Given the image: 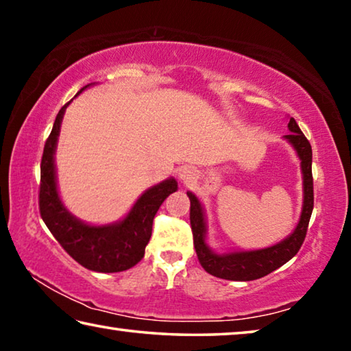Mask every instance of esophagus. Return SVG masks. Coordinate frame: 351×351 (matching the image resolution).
<instances>
[{
    "mask_svg": "<svg viewBox=\"0 0 351 351\" xmlns=\"http://www.w3.org/2000/svg\"><path fill=\"white\" fill-rule=\"evenodd\" d=\"M180 180L184 182V184H189L195 180V171L192 167H182L180 170Z\"/></svg>",
    "mask_w": 351,
    "mask_h": 351,
    "instance_id": "1",
    "label": "esophagus"
}]
</instances>
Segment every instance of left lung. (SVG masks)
<instances>
[{
    "instance_id": "1",
    "label": "left lung",
    "mask_w": 351,
    "mask_h": 351,
    "mask_svg": "<svg viewBox=\"0 0 351 351\" xmlns=\"http://www.w3.org/2000/svg\"><path fill=\"white\" fill-rule=\"evenodd\" d=\"M289 134L285 136L291 145L295 148L302 161V173H304V209H302L300 221L288 239L266 249L260 251H246V252H230V254H215L206 245V223L198 198L192 192H187L190 199V226L193 234V246L197 251L198 260L206 272L224 278V280L247 282L255 278L265 277L272 271L280 268L294 255L299 252L300 246L304 245L306 237L308 223H310L313 206H314V192H313V152L311 145L302 130L297 125L294 117L289 119L288 123Z\"/></svg>"
}]
</instances>
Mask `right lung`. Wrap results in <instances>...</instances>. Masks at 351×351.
<instances>
[{
    "label": "right lung",
    "instance_id": "right-lung-1",
    "mask_svg": "<svg viewBox=\"0 0 351 351\" xmlns=\"http://www.w3.org/2000/svg\"><path fill=\"white\" fill-rule=\"evenodd\" d=\"M83 86L79 93L85 88ZM64 104L56 117L49 138L46 139L40 167L38 207L47 229L60 246L83 268L96 272H121L133 268L144 257L145 246L152 237L153 218L164 199L176 192L178 182L171 180L148 189L136 201L128 215L116 224L90 226L79 221L64 209L58 198L56 184L54 153L64 110Z\"/></svg>",
    "mask_w": 351,
    "mask_h": 351
}]
</instances>
